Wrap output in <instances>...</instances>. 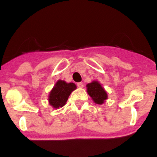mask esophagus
Returning a JSON list of instances; mask_svg holds the SVG:
<instances>
[{
	"label": "esophagus",
	"mask_w": 157,
	"mask_h": 157,
	"mask_svg": "<svg viewBox=\"0 0 157 157\" xmlns=\"http://www.w3.org/2000/svg\"><path fill=\"white\" fill-rule=\"evenodd\" d=\"M77 86L78 88H83V83L82 82H77Z\"/></svg>",
	"instance_id": "34e87169"
}]
</instances>
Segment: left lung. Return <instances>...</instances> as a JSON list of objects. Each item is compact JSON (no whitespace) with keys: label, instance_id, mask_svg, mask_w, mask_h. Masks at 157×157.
I'll list each match as a JSON object with an SVG mask.
<instances>
[{"label":"left lung","instance_id":"8db88e82","mask_svg":"<svg viewBox=\"0 0 157 157\" xmlns=\"http://www.w3.org/2000/svg\"><path fill=\"white\" fill-rule=\"evenodd\" d=\"M87 92L95 103L102 105L108 99V94L98 81H93L86 85Z\"/></svg>","mask_w":157,"mask_h":157}]
</instances>
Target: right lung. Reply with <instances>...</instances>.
<instances>
[{"label": "right lung", "instance_id": "right-lung-1", "mask_svg": "<svg viewBox=\"0 0 157 157\" xmlns=\"http://www.w3.org/2000/svg\"><path fill=\"white\" fill-rule=\"evenodd\" d=\"M77 89L76 85L73 82H66L59 80L48 95V102L54 109H59L65 105L68 97L74 90Z\"/></svg>", "mask_w": 157, "mask_h": 157}]
</instances>
